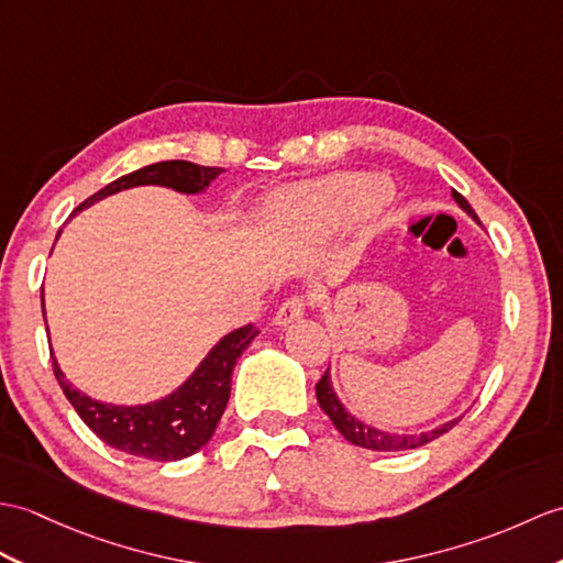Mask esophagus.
<instances>
[{
	"mask_svg": "<svg viewBox=\"0 0 563 563\" xmlns=\"http://www.w3.org/2000/svg\"><path fill=\"white\" fill-rule=\"evenodd\" d=\"M307 305H309V297H305V295L287 297L285 302L278 307L276 319H273V321H276L278 325H287V323H292V321H297V319H302V313H305Z\"/></svg>",
	"mask_w": 563,
	"mask_h": 563,
	"instance_id": "esophagus-1",
	"label": "esophagus"
}]
</instances>
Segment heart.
Segmentation results:
<instances>
[{"label": "heart", "instance_id": "b5f03b06", "mask_svg": "<svg viewBox=\"0 0 563 563\" xmlns=\"http://www.w3.org/2000/svg\"><path fill=\"white\" fill-rule=\"evenodd\" d=\"M386 196L388 191L382 179L352 177L311 194L309 199H305L302 206H299V213H302L313 228L333 230L350 225V222L372 213L374 208L386 201Z\"/></svg>", "mask_w": 563, "mask_h": 563}]
</instances>
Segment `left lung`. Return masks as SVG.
Instances as JSON below:
<instances>
[{
  "instance_id": "8db88e82",
  "label": "left lung",
  "mask_w": 563,
  "mask_h": 563,
  "mask_svg": "<svg viewBox=\"0 0 563 563\" xmlns=\"http://www.w3.org/2000/svg\"><path fill=\"white\" fill-rule=\"evenodd\" d=\"M453 199H455V203H459L470 218L477 220L475 211H473V208H470V203L465 201L463 194H459V191L453 189ZM317 400H319V405H321V410L331 417L333 427H335L338 431H341V434H343L350 443H355V446H362V449H372V451H408V449H420V446H424V443L439 439L441 434H446L449 429H453L455 424H459V422L463 420V417H455V420L443 422V424H439V427H434V429L420 431V434H390V431H382V429H376V427H372V424H364L362 420H357L355 415H350V412L345 410V405H343L341 400H338L335 390H333V384H331L329 369H325V374L319 378V384H317Z\"/></svg>"
}]
</instances>
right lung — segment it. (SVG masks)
Listing matches in <instances>:
<instances>
[{
  "mask_svg": "<svg viewBox=\"0 0 563 563\" xmlns=\"http://www.w3.org/2000/svg\"><path fill=\"white\" fill-rule=\"evenodd\" d=\"M220 173V167H203L189 161L153 163L110 181L108 187L96 191L76 211H84V208L93 206L104 196L143 185L169 187L179 194H201ZM258 331L254 329V323H246L242 329L220 338L185 384L169 396L146 405H110L88 398L67 382V376H64L55 360V352L49 350V355L52 369H55L64 396L69 398L78 417L98 439L117 451L136 455V459L167 463L189 459L211 441L230 400L234 364H238L242 352L250 347Z\"/></svg>",
  "mask_w": 563,
  "mask_h": 563,
  "instance_id": "add662e5",
  "label": "right lung"
}]
</instances>
